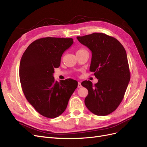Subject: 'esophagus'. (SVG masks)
Masks as SVG:
<instances>
[{
	"label": "esophagus",
	"mask_w": 147,
	"mask_h": 147,
	"mask_svg": "<svg viewBox=\"0 0 147 147\" xmlns=\"http://www.w3.org/2000/svg\"><path fill=\"white\" fill-rule=\"evenodd\" d=\"M82 87L81 83V82H78V88H80V87Z\"/></svg>",
	"instance_id": "obj_1"
}]
</instances>
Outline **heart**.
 <instances>
[{"mask_svg":"<svg viewBox=\"0 0 147 147\" xmlns=\"http://www.w3.org/2000/svg\"><path fill=\"white\" fill-rule=\"evenodd\" d=\"M86 51V50H84V49H80L79 50L77 51V53H80V52H82V51Z\"/></svg>","mask_w":147,"mask_h":147,"instance_id":"obj_1","label":"heart"}]
</instances>
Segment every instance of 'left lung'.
Wrapping results in <instances>:
<instances>
[{"instance_id": "8db88e82", "label": "left lung", "mask_w": 147, "mask_h": 147, "mask_svg": "<svg viewBox=\"0 0 147 147\" xmlns=\"http://www.w3.org/2000/svg\"><path fill=\"white\" fill-rule=\"evenodd\" d=\"M76 38L92 51L90 71L98 79L94 85L81 82L88 91L85 105L95 115H107L119 106L130 79L126 52L117 39L102 33Z\"/></svg>"}]
</instances>
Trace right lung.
<instances>
[{
  "label": "right lung",
  "instance_id": "add662e5",
  "mask_svg": "<svg viewBox=\"0 0 147 147\" xmlns=\"http://www.w3.org/2000/svg\"><path fill=\"white\" fill-rule=\"evenodd\" d=\"M72 38H43L27 48L20 63V80L26 99L40 115L54 118L65 111L78 87L72 79L54 80V68L61 55L73 44Z\"/></svg>",
  "mask_w": 147,
  "mask_h": 147
}]
</instances>
